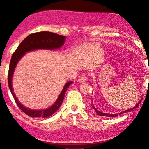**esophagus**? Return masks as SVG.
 Here are the masks:
<instances>
[{"instance_id": "esophagus-1", "label": "esophagus", "mask_w": 149, "mask_h": 149, "mask_svg": "<svg viewBox=\"0 0 149 149\" xmlns=\"http://www.w3.org/2000/svg\"><path fill=\"white\" fill-rule=\"evenodd\" d=\"M86 81H87V77L85 76V75H81V76L79 77V79H78V81L80 82V83L85 82Z\"/></svg>"}]
</instances>
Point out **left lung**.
Wrapping results in <instances>:
<instances>
[{"label":"left lung","instance_id":"obj_1","mask_svg":"<svg viewBox=\"0 0 149 149\" xmlns=\"http://www.w3.org/2000/svg\"><path fill=\"white\" fill-rule=\"evenodd\" d=\"M141 100H142V99H141V100H139V101L138 102L137 104H136L135 106H134V107H133V108H130V109H128V110H124V111H123V112H122L118 113V114H107V113L102 112H100V111L98 110L97 109V108H95V106L93 105V103L91 104V106H92V107H93V109L95 110V112L97 113V114L98 115H99V116H107V117H116V116H118V115H121V114H123V113H125V112H131V111L135 110V108H137L139 107V104H140L141 102Z\"/></svg>","mask_w":149,"mask_h":149}]
</instances>
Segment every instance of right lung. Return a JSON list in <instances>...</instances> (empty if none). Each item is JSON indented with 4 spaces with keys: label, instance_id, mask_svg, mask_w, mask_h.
Segmentation results:
<instances>
[{
    "label": "right lung",
    "instance_id": "obj_1",
    "mask_svg": "<svg viewBox=\"0 0 149 149\" xmlns=\"http://www.w3.org/2000/svg\"><path fill=\"white\" fill-rule=\"evenodd\" d=\"M65 41V37L63 35L54 33L49 31H41L32 33L27 36L24 39L18 47L17 48L13 54H12L10 62L9 71H8V87L10 92L13 96L14 99L16 101L17 105L25 114L28 115L32 118H48L54 114L60 107L64 100L65 93L67 89L73 81H68L65 83L61 93H60L58 97L57 98L56 101L50 107L46 109L35 110L31 109L22 104L19 100L17 99L16 95L14 92L12 87V77L16 69L17 63L23 57L26 52L35 50H54L60 49L63 46Z\"/></svg>",
    "mask_w": 149,
    "mask_h": 149
}]
</instances>
